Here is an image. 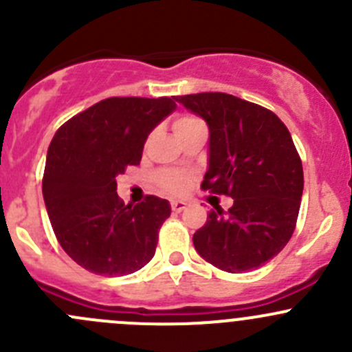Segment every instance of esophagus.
<instances>
[{
    "mask_svg": "<svg viewBox=\"0 0 352 352\" xmlns=\"http://www.w3.org/2000/svg\"><path fill=\"white\" fill-rule=\"evenodd\" d=\"M187 208L186 201H172V211L173 212H182Z\"/></svg>",
    "mask_w": 352,
    "mask_h": 352,
    "instance_id": "1",
    "label": "esophagus"
}]
</instances>
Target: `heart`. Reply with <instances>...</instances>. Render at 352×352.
Listing matches in <instances>:
<instances>
[{
	"instance_id": "b5f03b06",
	"label": "heart",
	"mask_w": 352,
	"mask_h": 352,
	"mask_svg": "<svg viewBox=\"0 0 352 352\" xmlns=\"http://www.w3.org/2000/svg\"><path fill=\"white\" fill-rule=\"evenodd\" d=\"M201 120L196 119V117H190V116H184L179 117L173 124V131L175 134L184 133V131H189L192 127L201 126ZM158 184L162 186L163 190H166L168 194L172 196H184V194L189 190L190 182H192V177L190 173L187 172H179V170H165V172L158 173Z\"/></svg>"
}]
</instances>
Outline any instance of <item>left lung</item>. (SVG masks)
I'll use <instances>...</instances> for the list:
<instances>
[{"label": "left lung", "mask_w": 352, "mask_h": 352, "mask_svg": "<svg viewBox=\"0 0 352 352\" xmlns=\"http://www.w3.org/2000/svg\"><path fill=\"white\" fill-rule=\"evenodd\" d=\"M175 100L209 127L201 187L233 199L228 212L209 211L194 233V247L221 271H254L286 247L296 226L303 166L289 131L274 112L228 94Z\"/></svg>", "instance_id": "obj_1"}]
</instances>
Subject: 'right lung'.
Returning a JSON list of instances; mask_svg holds the SVG:
<instances>
[{
    "instance_id": "obj_1",
    "label": "right lung",
    "mask_w": 352,
    "mask_h": 352,
    "mask_svg": "<svg viewBox=\"0 0 352 352\" xmlns=\"http://www.w3.org/2000/svg\"><path fill=\"white\" fill-rule=\"evenodd\" d=\"M177 109L173 98L112 97L67 120L52 138L42 194L56 239L87 271L126 276L153 258L166 199L136 206L117 196V175L140 165L151 131Z\"/></svg>"
}]
</instances>
